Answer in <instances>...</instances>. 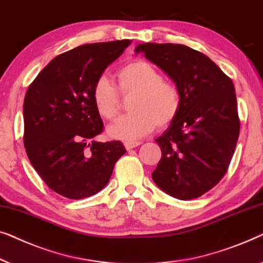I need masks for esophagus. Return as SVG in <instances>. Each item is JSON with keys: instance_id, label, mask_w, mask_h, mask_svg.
I'll list each match as a JSON object with an SVG mask.
<instances>
[{"instance_id": "obj_1", "label": "esophagus", "mask_w": 263, "mask_h": 263, "mask_svg": "<svg viewBox=\"0 0 263 263\" xmlns=\"http://www.w3.org/2000/svg\"><path fill=\"white\" fill-rule=\"evenodd\" d=\"M124 145H125V147H126V150H131V149H133V147L140 145V143L139 142H126Z\"/></svg>"}]
</instances>
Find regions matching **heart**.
I'll return each mask as SVG.
<instances>
[{"instance_id": "1", "label": "heart", "mask_w": 263, "mask_h": 263, "mask_svg": "<svg viewBox=\"0 0 263 263\" xmlns=\"http://www.w3.org/2000/svg\"><path fill=\"white\" fill-rule=\"evenodd\" d=\"M118 89L121 94H135L130 110L109 125L110 138L135 142L155 127H164L175 119L181 107V95L175 84L163 81V75L144 59H136L116 73ZM91 100L99 116L112 120L120 107L119 93L108 80L99 79L91 88Z\"/></svg>"}]
</instances>
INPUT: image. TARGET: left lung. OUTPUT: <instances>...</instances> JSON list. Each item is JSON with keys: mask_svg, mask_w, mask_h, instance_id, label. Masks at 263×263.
<instances>
[{"mask_svg": "<svg viewBox=\"0 0 263 263\" xmlns=\"http://www.w3.org/2000/svg\"><path fill=\"white\" fill-rule=\"evenodd\" d=\"M143 52L174 81L181 107L156 138L162 157L154 182L180 200L201 197L227 173L239 136L234 83L204 53L181 44H139Z\"/></svg>", "mask_w": 263, "mask_h": 263, "instance_id": "8db88e82", "label": "left lung"}]
</instances>
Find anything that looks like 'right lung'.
<instances>
[{
    "label": "right lung",
    "instance_id": "add662e5",
    "mask_svg": "<svg viewBox=\"0 0 263 263\" xmlns=\"http://www.w3.org/2000/svg\"><path fill=\"white\" fill-rule=\"evenodd\" d=\"M131 40L86 44L54 57L28 87L24 144L47 186L69 199L88 198L108 183L123 143L96 142L103 130L91 88Z\"/></svg>",
    "mask_w": 263,
    "mask_h": 263
}]
</instances>
